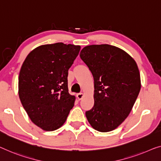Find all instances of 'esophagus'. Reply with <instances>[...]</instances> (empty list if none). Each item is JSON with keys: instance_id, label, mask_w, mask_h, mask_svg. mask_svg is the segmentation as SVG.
I'll return each mask as SVG.
<instances>
[{"instance_id": "34e87169", "label": "esophagus", "mask_w": 161, "mask_h": 161, "mask_svg": "<svg viewBox=\"0 0 161 161\" xmlns=\"http://www.w3.org/2000/svg\"><path fill=\"white\" fill-rule=\"evenodd\" d=\"M83 97H84L83 93H78V94H76V98H77L79 100L82 99Z\"/></svg>"}]
</instances>
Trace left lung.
I'll use <instances>...</instances> for the list:
<instances>
[{
  "mask_svg": "<svg viewBox=\"0 0 161 161\" xmlns=\"http://www.w3.org/2000/svg\"><path fill=\"white\" fill-rule=\"evenodd\" d=\"M80 58L94 79V106L85 113L91 126L108 132L123 123L141 88L137 64L130 55L114 45H91Z\"/></svg>",
  "mask_w": 161,
  "mask_h": 161,
  "instance_id": "8db88e82",
  "label": "left lung"
}]
</instances>
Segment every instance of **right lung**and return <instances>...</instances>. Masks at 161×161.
Listing matches in <instances>:
<instances>
[{
    "label": "right lung",
    "instance_id": "right-lung-1",
    "mask_svg": "<svg viewBox=\"0 0 161 161\" xmlns=\"http://www.w3.org/2000/svg\"><path fill=\"white\" fill-rule=\"evenodd\" d=\"M80 45L57 42L38 46L27 55L19 76V96L33 123L54 131L65 123L75 96L69 93L68 71Z\"/></svg>",
    "mask_w": 161,
    "mask_h": 161
}]
</instances>
